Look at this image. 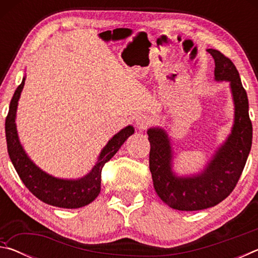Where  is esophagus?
Returning <instances> with one entry per match:
<instances>
[{"instance_id":"obj_1","label":"esophagus","mask_w":258,"mask_h":258,"mask_svg":"<svg viewBox=\"0 0 258 258\" xmlns=\"http://www.w3.org/2000/svg\"><path fill=\"white\" fill-rule=\"evenodd\" d=\"M152 123V119L149 115L146 113H140L135 117V125L139 130H146L148 126H150Z\"/></svg>"}]
</instances>
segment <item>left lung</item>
I'll list each match as a JSON object with an SVG mask.
<instances>
[{
	"label": "left lung",
	"instance_id": "1",
	"mask_svg": "<svg viewBox=\"0 0 258 258\" xmlns=\"http://www.w3.org/2000/svg\"><path fill=\"white\" fill-rule=\"evenodd\" d=\"M215 61L216 81L230 82L234 103V124L231 134L218 148L206 168L192 176H177L172 171L173 152L163 128L148 130L150 142L149 168L154 186L163 202L177 211H200L216 206L233 191L246 165L252 141V125L248 98L239 73L228 56L208 49Z\"/></svg>",
	"mask_w": 258,
	"mask_h": 258
}]
</instances>
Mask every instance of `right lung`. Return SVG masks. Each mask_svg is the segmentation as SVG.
Instances as JSON below:
<instances>
[{
    "instance_id": "add662e5",
    "label": "right lung",
    "mask_w": 258,
    "mask_h": 258,
    "mask_svg": "<svg viewBox=\"0 0 258 258\" xmlns=\"http://www.w3.org/2000/svg\"><path fill=\"white\" fill-rule=\"evenodd\" d=\"M25 80L26 78L24 77L21 84L17 87L6 118V137L9 157L26 187L41 202L61 208H80L86 206L92 203L100 194L101 171L104 164L112 158L130 135L134 133L133 126H126L125 128L113 135L112 139L109 140L92 171L84 177L78 178V180H63V178H56L49 175L29 159L23 149V146L20 145L18 133H17L16 112L18 100L25 85Z\"/></svg>"
}]
</instances>
